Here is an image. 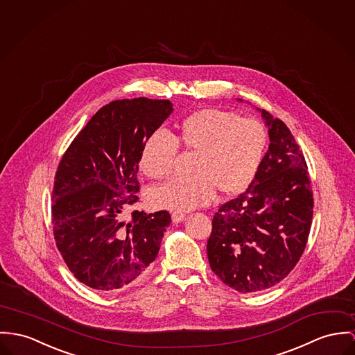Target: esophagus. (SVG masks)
Segmentation results:
<instances>
[{
  "instance_id": "obj_1",
  "label": "esophagus",
  "mask_w": 355,
  "mask_h": 355,
  "mask_svg": "<svg viewBox=\"0 0 355 355\" xmlns=\"http://www.w3.org/2000/svg\"><path fill=\"white\" fill-rule=\"evenodd\" d=\"M185 218V215L182 214V212H180V211H175V212H173L171 214V220H173V223H180V221H182Z\"/></svg>"
}]
</instances>
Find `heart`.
Wrapping results in <instances>:
<instances>
[{
    "mask_svg": "<svg viewBox=\"0 0 355 355\" xmlns=\"http://www.w3.org/2000/svg\"><path fill=\"white\" fill-rule=\"evenodd\" d=\"M268 139L258 119L216 108L184 117L177 137L164 130L154 131L146 139L139 159L146 175L155 180L170 177L177 166L180 143L196 157L194 174L153 189L151 201L159 208L189 211L209 204L218 189L224 194L245 191L263 162Z\"/></svg>",
    "mask_w": 355,
    "mask_h": 355,
    "instance_id": "obj_1",
    "label": "heart"
}]
</instances>
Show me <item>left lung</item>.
<instances>
[{"label":"left lung","instance_id":"left-lung-1","mask_svg":"<svg viewBox=\"0 0 355 355\" xmlns=\"http://www.w3.org/2000/svg\"><path fill=\"white\" fill-rule=\"evenodd\" d=\"M261 112L269 127V150L247 191L220 205L207 245L212 272L241 293L269 289L295 269L313 215L299 144L282 120Z\"/></svg>","mask_w":355,"mask_h":355}]
</instances>
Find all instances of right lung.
I'll return each mask as SVG.
<instances>
[{"label":"right lung","instance_id":"1","mask_svg":"<svg viewBox=\"0 0 355 355\" xmlns=\"http://www.w3.org/2000/svg\"><path fill=\"white\" fill-rule=\"evenodd\" d=\"M171 110L168 100L112 101L89 120L58 164L55 243L69 270L92 289L112 292L137 282L158 255L170 214L147 215L132 207L140 191L141 147Z\"/></svg>","mask_w":355,"mask_h":355}]
</instances>
